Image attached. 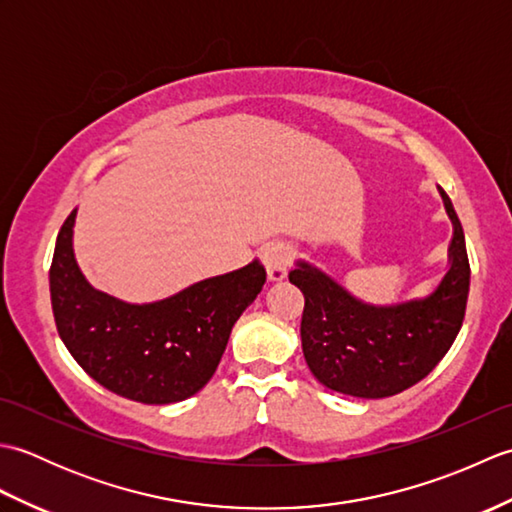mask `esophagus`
I'll return each mask as SVG.
<instances>
[{
    "instance_id": "obj_1",
    "label": "esophagus",
    "mask_w": 512,
    "mask_h": 512,
    "mask_svg": "<svg viewBox=\"0 0 512 512\" xmlns=\"http://www.w3.org/2000/svg\"><path fill=\"white\" fill-rule=\"evenodd\" d=\"M264 264L268 270V279L273 281L284 279L292 264V246L286 242L268 244L264 250Z\"/></svg>"
}]
</instances>
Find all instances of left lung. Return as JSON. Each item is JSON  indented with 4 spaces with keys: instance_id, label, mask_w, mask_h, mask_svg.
Segmentation results:
<instances>
[{
    "instance_id": "obj_1",
    "label": "left lung",
    "mask_w": 512,
    "mask_h": 512,
    "mask_svg": "<svg viewBox=\"0 0 512 512\" xmlns=\"http://www.w3.org/2000/svg\"><path fill=\"white\" fill-rule=\"evenodd\" d=\"M440 193L453 220L451 268L427 299L374 308L308 264L290 273V284L306 299L303 356L321 385L347 396L387 398L420 383L449 352L464 321L471 266L462 224L449 195Z\"/></svg>"
}]
</instances>
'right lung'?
<instances>
[{
  "instance_id": "obj_1",
  "label": "right lung",
  "mask_w": 512,
  "mask_h": 512,
  "mask_svg": "<svg viewBox=\"0 0 512 512\" xmlns=\"http://www.w3.org/2000/svg\"><path fill=\"white\" fill-rule=\"evenodd\" d=\"M76 211L63 222L50 266L52 314L61 341L85 374L114 394L169 405L209 383L235 321L266 284L257 262L198 281L145 306L94 290L72 253Z\"/></svg>"
}]
</instances>
